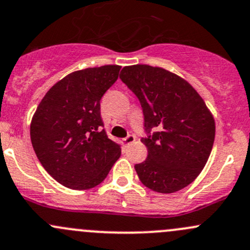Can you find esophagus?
Here are the masks:
<instances>
[{
  "instance_id": "34e87169",
  "label": "esophagus",
  "mask_w": 250,
  "mask_h": 250,
  "mask_svg": "<svg viewBox=\"0 0 250 250\" xmlns=\"http://www.w3.org/2000/svg\"><path fill=\"white\" fill-rule=\"evenodd\" d=\"M136 141V137H135V135H128L127 137H125V138H123V144H124L125 146H130L131 143H133Z\"/></svg>"
}]
</instances>
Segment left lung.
<instances>
[{"label": "left lung", "mask_w": 250, "mask_h": 250, "mask_svg": "<svg viewBox=\"0 0 250 250\" xmlns=\"http://www.w3.org/2000/svg\"><path fill=\"white\" fill-rule=\"evenodd\" d=\"M120 79L137 96L144 115L142 142L148 148L135 165L140 181L153 191L171 194L199 176L212 151L213 115L187 81L160 67L126 66Z\"/></svg>", "instance_id": "8db88e82"}]
</instances>
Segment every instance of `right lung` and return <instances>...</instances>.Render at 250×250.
<instances>
[{"label": "right lung", "instance_id": "obj_1", "mask_svg": "<svg viewBox=\"0 0 250 250\" xmlns=\"http://www.w3.org/2000/svg\"><path fill=\"white\" fill-rule=\"evenodd\" d=\"M119 71L120 66L107 65L73 72L38 104L30 126L33 150L45 171L63 187H96L122 154L119 144L101 130L100 110V101Z\"/></svg>", "mask_w": 250, "mask_h": 250}]
</instances>
